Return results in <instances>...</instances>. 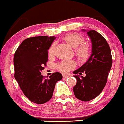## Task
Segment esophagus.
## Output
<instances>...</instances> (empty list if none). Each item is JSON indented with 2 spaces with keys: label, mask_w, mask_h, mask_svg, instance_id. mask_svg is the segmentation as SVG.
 <instances>
[{
  "label": "esophagus",
  "mask_w": 124,
  "mask_h": 124,
  "mask_svg": "<svg viewBox=\"0 0 124 124\" xmlns=\"http://www.w3.org/2000/svg\"><path fill=\"white\" fill-rule=\"evenodd\" d=\"M67 78H69L68 75H62V78L63 79H67Z\"/></svg>",
  "instance_id": "esophagus-1"
}]
</instances>
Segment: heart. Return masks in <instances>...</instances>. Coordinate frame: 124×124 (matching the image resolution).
Listing matches in <instances>:
<instances>
[{"label":"heart","mask_w":124,"mask_h":124,"mask_svg":"<svg viewBox=\"0 0 124 124\" xmlns=\"http://www.w3.org/2000/svg\"><path fill=\"white\" fill-rule=\"evenodd\" d=\"M62 39L68 44L75 49V54L79 59L82 61L86 60L91 55L90 46L86 43H84V37L77 33H70L66 34ZM56 43L53 42L48 49V55L49 57L54 55ZM76 67V62L73 60H62L56 65V67L61 72L66 73Z\"/></svg>","instance_id":"obj_1"}]
</instances>
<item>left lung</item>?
Instances as JSON below:
<instances>
[{"instance_id": "1", "label": "left lung", "mask_w": 124, "mask_h": 124, "mask_svg": "<svg viewBox=\"0 0 124 124\" xmlns=\"http://www.w3.org/2000/svg\"><path fill=\"white\" fill-rule=\"evenodd\" d=\"M87 34L91 40L92 54L86 63L73 71L76 75L86 74L85 77L74 76L77 80L73 87L74 94L84 101L95 99L101 93L112 65L110 48L105 38L95 30H90Z\"/></svg>"}]
</instances>
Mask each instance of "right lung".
I'll list each match as a JSON object with an SVG mask.
<instances>
[{"instance_id": "obj_1", "label": "right lung", "mask_w": 124, "mask_h": 124, "mask_svg": "<svg viewBox=\"0 0 124 124\" xmlns=\"http://www.w3.org/2000/svg\"><path fill=\"white\" fill-rule=\"evenodd\" d=\"M55 37H31L23 41L14 57V77L24 95L30 101L39 104L52 98L55 85L62 79L59 72L45 79L41 75L48 62V50Z\"/></svg>"}]
</instances>
